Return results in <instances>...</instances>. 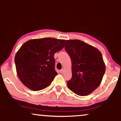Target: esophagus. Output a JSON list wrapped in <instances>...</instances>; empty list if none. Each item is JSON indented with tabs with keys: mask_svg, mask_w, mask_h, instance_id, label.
Listing matches in <instances>:
<instances>
[{
	"mask_svg": "<svg viewBox=\"0 0 121 121\" xmlns=\"http://www.w3.org/2000/svg\"><path fill=\"white\" fill-rule=\"evenodd\" d=\"M60 72L61 73H63V72H64V69H61V70H60Z\"/></svg>",
	"mask_w": 121,
	"mask_h": 121,
	"instance_id": "esophagus-1",
	"label": "esophagus"
}]
</instances>
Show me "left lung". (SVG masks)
<instances>
[{"label":"left lung","mask_w":121,"mask_h":121,"mask_svg":"<svg viewBox=\"0 0 121 121\" xmlns=\"http://www.w3.org/2000/svg\"><path fill=\"white\" fill-rule=\"evenodd\" d=\"M65 50L72 62V77L67 81L71 91L80 96L91 93L101 82L106 70L101 53L80 40H67Z\"/></svg>","instance_id":"left-lung-1"}]
</instances>
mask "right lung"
<instances>
[{
  "instance_id": "obj_1",
  "label": "right lung",
  "mask_w": 121,
  "mask_h": 121,
  "mask_svg": "<svg viewBox=\"0 0 121 121\" xmlns=\"http://www.w3.org/2000/svg\"><path fill=\"white\" fill-rule=\"evenodd\" d=\"M65 43L64 39L44 38L22 45L15 55V63L18 77L26 86L39 91L50 85L58 74L54 55L64 48Z\"/></svg>"
}]
</instances>
